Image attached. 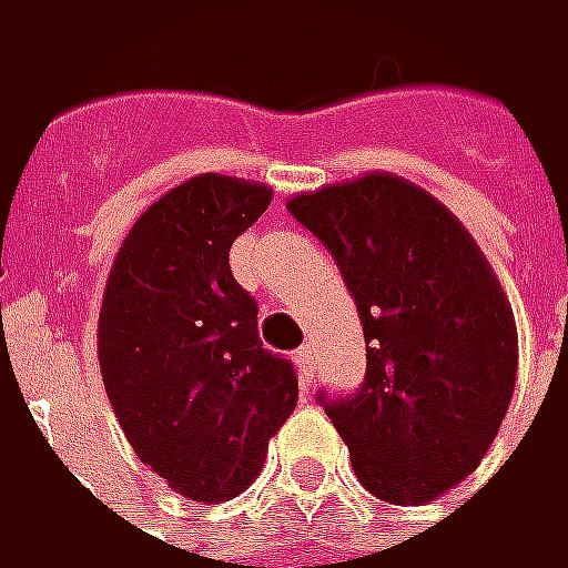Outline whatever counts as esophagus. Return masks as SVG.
I'll return each instance as SVG.
<instances>
[{"label": "esophagus", "instance_id": "obj_1", "mask_svg": "<svg viewBox=\"0 0 568 568\" xmlns=\"http://www.w3.org/2000/svg\"><path fill=\"white\" fill-rule=\"evenodd\" d=\"M293 359H296V365H300V375H303V378H306V382H310L312 375H315V349H312L310 344H306V346H300V349H296V356H293Z\"/></svg>", "mask_w": 568, "mask_h": 568}]
</instances>
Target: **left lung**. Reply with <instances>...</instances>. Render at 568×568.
<instances>
[{
  "mask_svg": "<svg viewBox=\"0 0 568 568\" xmlns=\"http://www.w3.org/2000/svg\"><path fill=\"white\" fill-rule=\"evenodd\" d=\"M356 300L365 378L318 390L349 463L387 504H428L500 432L519 363L516 322L488 258L447 205L394 174L293 196Z\"/></svg>",
  "mask_w": 568,
  "mask_h": 568,
  "instance_id": "left-lung-1",
  "label": "left lung"
}]
</instances>
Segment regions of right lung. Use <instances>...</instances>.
Instances as JSON below:
<instances>
[{
  "instance_id": "obj_1",
  "label": "right lung",
  "mask_w": 568,
  "mask_h": 568,
  "mask_svg": "<svg viewBox=\"0 0 568 568\" xmlns=\"http://www.w3.org/2000/svg\"><path fill=\"white\" fill-rule=\"evenodd\" d=\"M272 190L200 174L152 203L118 250L99 312V368L133 453L178 494L231 500L253 485L296 406V368L262 349L258 303L231 243Z\"/></svg>"
}]
</instances>
